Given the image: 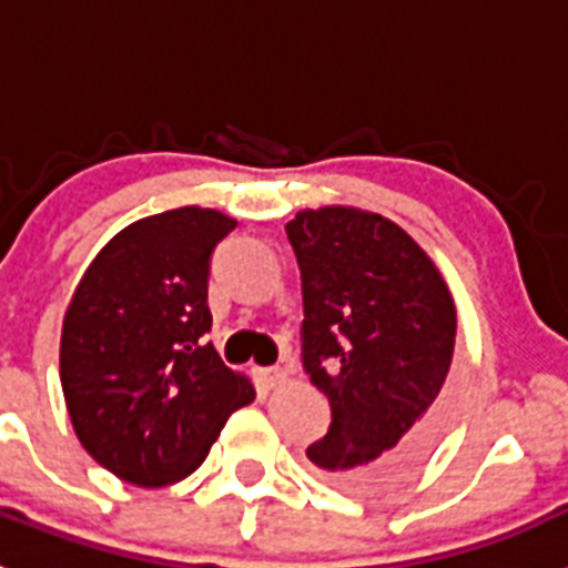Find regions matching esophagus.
Returning a JSON list of instances; mask_svg holds the SVG:
<instances>
[{
	"mask_svg": "<svg viewBox=\"0 0 568 568\" xmlns=\"http://www.w3.org/2000/svg\"><path fill=\"white\" fill-rule=\"evenodd\" d=\"M258 378H261V384L270 386V389H275V386H281V384H287V373H284L281 366H267V369H261Z\"/></svg>",
	"mask_w": 568,
	"mask_h": 568,
	"instance_id": "1",
	"label": "esophagus"
}]
</instances>
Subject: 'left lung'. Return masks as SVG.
<instances>
[{"label": "left lung", "instance_id": "obj_1", "mask_svg": "<svg viewBox=\"0 0 568 568\" xmlns=\"http://www.w3.org/2000/svg\"><path fill=\"white\" fill-rule=\"evenodd\" d=\"M287 235L304 290V369L333 406L307 458L341 489L398 486L453 413V293L418 241L373 210H298Z\"/></svg>", "mask_w": 568, "mask_h": 568}]
</instances>
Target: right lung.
I'll use <instances>...</instances> for the list:
<instances>
[{"label": "right lung", "instance_id": "add662e5", "mask_svg": "<svg viewBox=\"0 0 568 568\" xmlns=\"http://www.w3.org/2000/svg\"><path fill=\"white\" fill-rule=\"evenodd\" d=\"M235 219L175 207L128 224L90 261L64 310L59 378L79 444L144 489L202 466L253 381L202 338L210 253Z\"/></svg>", "mask_w": 568, "mask_h": 568}]
</instances>
